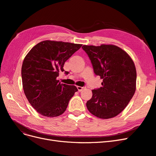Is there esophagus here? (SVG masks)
Returning <instances> with one entry per match:
<instances>
[{"label": "esophagus", "instance_id": "1", "mask_svg": "<svg viewBox=\"0 0 156 156\" xmlns=\"http://www.w3.org/2000/svg\"><path fill=\"white\" fill-rule=\"evenodd\" d=\"M77 89H78L79 92H81V91L83 90L84 89V87H79V86L77 87Z\"/></svg>", "mask_w": 156, "mask_h": 156}]
</instances>
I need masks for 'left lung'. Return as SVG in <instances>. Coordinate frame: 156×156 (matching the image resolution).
Wrapping results in <instances>:
<instances>
[{
	"label": "left lung",
	"instance_id": "8db88e82",
	"mask_svg": "<svg viewBox=\"0 0 156 156\" xmlns=\"http://www.w3.org/2000/svg\"><path fill=\"white\" fill-rule=\"evenodd\" d=\"M82 48L91 60L94 73L103 79L102 87L92 90L87 107L100 119H111L124 109L134 95L135 64L125 51L114 45H84Z\"/></svg>",
	"mask_w": 156,
	"mask_h": 156
}]
</instances>
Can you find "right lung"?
Listing matches in <instances>:
<instances>
[{"instance_id": "obj_1", "label": "right lung", "mask_w": 156, "mask_h": 156, "mask_svg": "<svg viewBox=\"0 0 156 156\" xmlns=\"http://www.w3.org/2000/svg\"><path fill=\"white\" fill-rule=\"evenodd\" d=\"M81 44L45 40L36 44L23 60V88L30 105L40 115L56 117L65 112L69 101L78 90L56 79L64 72L66 61ZM68 74V72H65Z\"/></svg>"}]
</instances>
